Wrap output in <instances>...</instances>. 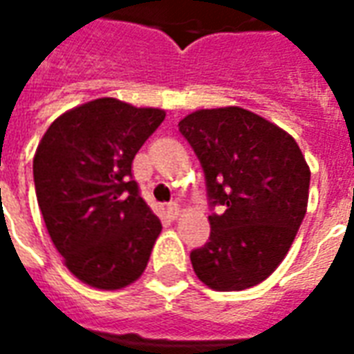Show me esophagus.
Here are the masks:
<instances>
[{
  "label": "esophagus",
  "instance_id": "obj_1",
  "mask_svg": "<svg viewBox=\"0 0 354 354\" xmlns=\"http://www.w3.org/2000/svg\"><path fill=\"white\" fill-rule=\"evenodd\" d=\"M167 214L174 220V218H178L180 216V205L178 203H170L169 207H167Z\"/></svg>",
  "mask_w": 354,
  "mask_h": 354
}]
</instances>
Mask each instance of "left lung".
<instances>
[{"instance_id": "8db88e82", "label": "left lung", "mask_w": 354, "mask_h": 354, "mask_svg": "<svg viewBox=\"0 0 354 354\" xmlns=\"http://www.w3.org/2000/svg\"><path fill=\"white\" fill-rule=\"evenodd\" d=\"M180 132L205 170L210 237L189 258L208 288L260 284L281 266L304 222L311 170L288 132L248 109H197Z\"/></svg>"}]
</instances>
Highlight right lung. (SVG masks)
Masks as SVG:
<instances>
[{
	"instance_id": "obj_1",
	"label": "right lung",
	"mask_w": 354,
	"mask_h": 354,
	"mask_svg": "<svg viewBox=\"0 0 354 354\" xmlns=\"http://www.w3.org/2000/svg\"><path fill=\"white\" fill-rule=\"evenodd\" d=\"M165 115L96 98L57 117L35 149V195L50 241L93 288H124L149 261L162 227L140 197L132 161Z\"/></svg>"
}]
</instances>
